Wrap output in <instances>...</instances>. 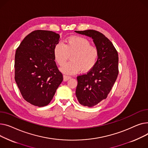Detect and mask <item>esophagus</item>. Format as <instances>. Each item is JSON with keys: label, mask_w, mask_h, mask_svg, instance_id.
<instances>
[{"label": "esophagus", "mask_w": 148, "mask_h": 148, "mask_svg": "<svg viewBox=\"0 0 148 148\" xmlns=\"http://www.w3.org/2000/svg\"><path fill=\"white\" fill-rule=\"evenodd\" d=\"M71 76H67V75H64L63 76V80L64 81H68L69 79H71Z\"/></svg>", "instance_id": "1"}]
</instances>
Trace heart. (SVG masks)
Instances as JSON below:
<instances>
[{
    "label": "heart",
    "instance_id": "1",
    "mask_svg": "<svg viewBox=\"0 0 148 148\" xmlns=\"http://www.w3.org/2000/svg\"><path fill=\"white\" fill-rule=\"evenodd\" d=\"M54 57L56 62L63 66L71 55V62L61 67L62 72L75 74L81 69L84 72L90 71L97 64L99 52L98 49L91 45L90 41L85 38L72 36L66 39L65 43H58L54 48Z\"/></svg>",
    "mask_w": 148,
    "mask_h": 148
}]
</instances>
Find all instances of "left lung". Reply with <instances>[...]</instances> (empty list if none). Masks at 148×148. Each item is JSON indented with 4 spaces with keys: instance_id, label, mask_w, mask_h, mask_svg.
Masks as SVG:
<instances>
[{
    "instance_id": "1",
    "label": "left lung",
    "mask_w": 148,
    "mask_h": 148,
    "mask_svg": "<svg viewBox=\"0 0 148 148\" xmlns=\"http://www.w3.org/2000/svg\"><path fill=\"white\" fill-rule=\"evenodd\" d=\"M91 38L98 49L97 64L86 74L77 77L76 95L84 106L93 107L106 99L118 75V54L112 43L101 33L94 30L75 31Z\"/></svg>"
}]
</instances>
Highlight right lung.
Wrapping results in <instances>:
<instances>
[{"instance_id":"add662e5","label":"right lung","mask_w":148,"mask_h":148,"mask_svg":"<svg viewBox=\"0 0 148 148\" xmlns=\"http://www.w3.org/2000/svg\"><path fill=\"white\" fill-rule=\"evenodd\" d=\"M59 39V34L54 32L35 30L16 50L15 80L23 97L34 106L48 105L63 81L53 54Z\"/></svg>"}]
</instances>
